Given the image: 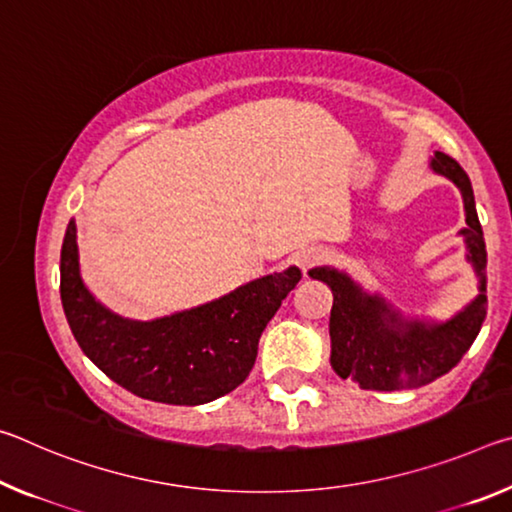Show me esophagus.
Returning a JSON list of instances; mask_svg holds the SVG:
<instances>
[{
    "label": "esophagus",
    "mask_w": 512,
    "mask_h": 512,
    "mask_svg": "<svg viewBox=\"0 0 512 512\" xmlns=\"http://www.w3.org/2000/svg\"><path fill=\"white\" fill-rule=\"evenodd\" d=\"M325 259V248L323 246H305L300 248L296 255H293V262H296V266H300L302 271H309V268H314L316 264H320Z\"/></svg>",
    "instance_id": "1"
}]
</instances>
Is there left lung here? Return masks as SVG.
Segmentation results:
<instances>
[{
    "instance_id": "left-lung-1",
    "label": "left lung",
    "mask_w": 512,
    "mask_h": 512,
    "mask_svg": "<svg viewBox=\"0 0 512 512\" xmlns=\"http://www.w3.org/2000/svg\"><path fill=\"white\" fill-rule=\"evenodd\" d=\"M431 167L454 180L463 194V230L470 262L481 277V293L461 314L445 325H424L402 320L379 296H368L348 275L334 268H314L309 277L325 282L334 293L329 336H332V368L343 379H354L366 391H402L427 386L447 375L472 348L488 311L485 298V241L476 216L470 178L461 164L436 151Z\"/></svg>"
}]
</instances>
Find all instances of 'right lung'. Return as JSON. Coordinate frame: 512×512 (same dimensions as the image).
<instances>
[{
    "label": "right lung",
    "instance_id": "add662e5",
    "mask_svg": "<svg viewBox=\"0 0 512 512\" xmlns=\"http://www.w3.org/2000/svg\"><path fill=\"white\" fill-rule=\"evenodd\" d=\"M300 277V268L291 266L203 307L137 323L101 307L85 289L74 221L60 250V300L81 350L126 391L176 406L205 404L235 391L255 366L264 327Z\"/></svg>",
    "mask_w": 512,
    "mask_h": 512
}]
</instances>
